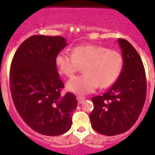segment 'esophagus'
I'll return each mask as SVG.
<instances>
[{
  "instance_id": "1",
  "label": "esophagus",
  "mask_w": 155,
  "mask_h": 155,
  "mask_svg": "<svg viewBox=\"0 0 155 155\" xmlns=\"http://www.w3.org/2000/svg\"><path fill=\"white\" fill-rule=\"evenodd\" d=\"M85 98L83 96H81V95H78V96H77V100H78V104H81L82 102H84Z\"/></svg>"
}]
</instances>
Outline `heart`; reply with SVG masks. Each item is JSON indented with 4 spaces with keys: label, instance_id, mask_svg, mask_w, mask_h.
<instances>
[{
    "label": "heart",
    "instance_id": "obj_1",
    "mask_svg": "<svg viewBox=\"0 0 155 155\" xmlns=\"http://www.w3.org/2000/svg\"><path fill=\"white\" fill-rule=\"evenodd\" d=\"M55 64L60 74L73 76L84 64V74L75 76L67 83L68 91L77 94H87L98 86L105 88L113 85L120 77L124 67V58L116 50H108L98 45L88 44L75 46L72 54L66 50L57 53Z\"/></svg>",
    "mask_w": 155,
    "mask_h": 155
}]
</instances>
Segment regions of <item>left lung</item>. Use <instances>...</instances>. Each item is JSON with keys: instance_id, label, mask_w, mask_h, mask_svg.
Wrapping results in <instances>:
<instances>
[{"instance_id": "left-lung-1", "label": "left lung", "mask_w": 155, "mask_h": 155, "mask_svg": "<svg viewBox=\"0 0 155 155\" xmlns=\"http://www.w3.org/2000/svg\"><path fill=\"white\" fill-rule=\"evenodd\" d=\"M124 67L114 84L103 95L93 97L94 109L89 115L94 130L114 136L129 130L143 109L147 81L141 58L127 40L119 39Z\"/></svg>"}]
</instances>
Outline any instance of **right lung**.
<instances>
[{
    "label": "right lung",
    "mask_w": 155,
    "mask_h": 155,
    "mask_svg": "<svg viewBox=\"0 0 155 155\" xmlns=\"http://www.w3.org/2000/svg\"><path fill=\"white\" fill-rule=\"evenodd\" d=\"M66 46L64 37L32 35L18 48L11 64L10 89L15 106L28 127L46 136L69 130L78 106L74 94H61L64 84L55 58Z\"/></svg>",
    "instance_id": "obj_1"
}]
</instances>
